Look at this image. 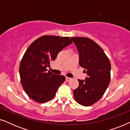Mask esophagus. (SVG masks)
<instances>
[{"mask_svg": "<svg viewBox=\"0 0 130 130\" xmlns=\"http://www.w3.org/2000/svg\"><path fill=\"white\" fill-rule=\"evenodd\" d=\"M70 80H71V78H70V77H66V80L67 82L70 81Z\"/></svg>", "mask_w": 130, "mask_h": 130, "instance_id": "1", "label": "esophagus"}]
</instances>
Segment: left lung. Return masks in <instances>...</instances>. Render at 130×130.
Masks as SVG:
<instances>
[{
	"instance_id": "1",
	"label": "left lung",
	"mask_w": 130,
	"mask_h": 130,
	"mask_svg": "<svg viewBox=\"0 0 130 130\" xmlns=\"http://www.w3.org/2000/svg\"><path fill=\"white\" fill-rule=\"evenodd\" d=\"M77 47L79 65L88 76L78 79L79 85L73 91L76 102L90 106L104 95L110 82L111 63L101 47L93 40L85 37H72Z\"/></svg>"
}]
</instances>
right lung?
I'll use <instances>...</instances> for the list:
<instances>
[{"instance_id":"1","label":"right lung","mask_w":130,"mask_h":130,"mask_svg":"<svg viewBox=\"0 0 130 130\" xmlns=\"http://www.w3.org/2000/svg\"><path fill=\"white\" fill-rule=\"evenodd\" d=\"M73 42L69 37L44 35L34 41L26 50L19 66L23 88L30 98L39 103L50 101L66 77L47 70L50 61Z\"/></svg>"}]
</instances>
